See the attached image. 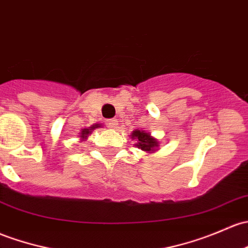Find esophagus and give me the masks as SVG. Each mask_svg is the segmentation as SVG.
<instances>
[{"instance_id": "1", "label": "esophagus", "mask_w": 248, "mask_h": 248, "mask_svg": "<svg viewBox=\"0 0 248 248\" xmlns=\"http://www.w3.org/2000/svg\"><path fill=\"white\" fill-rule=\"evenodd\" d=\"M106 124L108 127H110V128H115L117 124H119V121L116 119H109L106 121Z\"/></svg>"}]
</instances>
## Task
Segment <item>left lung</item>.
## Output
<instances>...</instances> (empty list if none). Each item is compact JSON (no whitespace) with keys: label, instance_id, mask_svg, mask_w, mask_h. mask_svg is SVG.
<instances>
[{"label":"left lung","instance_id":"left-lung-1","mask_svg":"<svg viewBox=\"0 0 248 248\" xmlns=\"http://www.w3.org/2000/svg\"><path fill=\"white\" fill-rule=\"evenodd\" d=\"M132 137L138 139V148H141L142 151H146V152H151V151H153L158 146V141L155 139H153V138L151 137V134L139 131V129L133 132Z\"/></svg>","mask_w":248,"mask_h":248}]
</instances>
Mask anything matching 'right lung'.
I'll return each instance as SVG.
<instances>
[{
	"instance_id": "add662e5",
	"label": "right lung",
	"mask_w": 248,
	"mask_h": 248,
	"mask_svg": "<svg viewBox=\"0 0 248 248\" xmlns=\"http://www.w3.org/2000/svg\"><path fill=\"white\" fill-rule=\"evenodd\" d=\"M96 127H98V126H93V127H91V129L96 128ZM89 133H90L89 129H83V131H82V138H85V137H87V134H89Z\"/></svg>"
}]
</instances>
